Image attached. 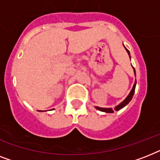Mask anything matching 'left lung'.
Returning a JSON list of instances; mask_svg holds the SVG:
<instances>
[{
    "label": "left lung",
    "instance_id": "8db88e82",
    "mask_svg": "<svg viewBox=\"0 0 160 160\" xmlns=\"http://www.w3.org/2000/svg\"><path fill=\"white\" fill-rule=\"evenodd\" d=\"M125 50H126V51L128 52V54H129V58H130V54H129V51L127 50L126 48H125ZM134 74H135V70H134ZM135 86H136V80H135V82H134V86H133V88H132V90L131 91H130V93L129 94V95L127 96L125 99H124V101H122L120 104H119V105H117L115 108H114V109L115 110H119V109H121L122 108H124L125 105H127L129 103V101L132 100V98H133V96H134V90H135ZM96 109H99V110H100V111H103V112H106V113H113V109H111V108H100V107H98L96 106L95 107Z\"/></svg>",
    "mask_w": 160,
    "mask_h": 160
}]
</instances>
